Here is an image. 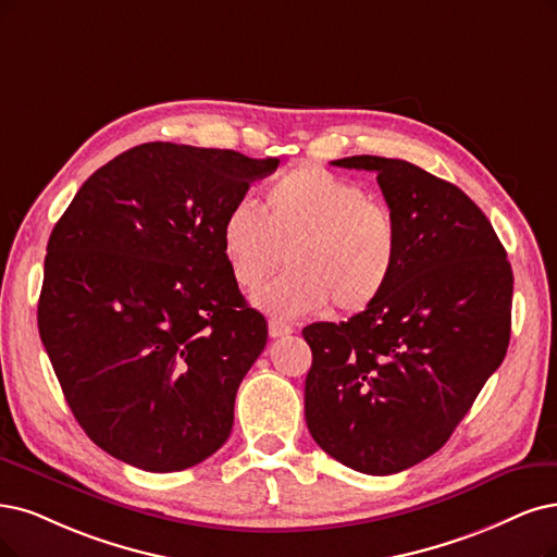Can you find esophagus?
I'll list each match as a JSON object with an SVG mask.
<instances>
[{"mask_svg": "<svg viewBox=\"0 0 557 557\" xmlns=\"http://www.w3.org/2000/svg\"><path fill=\"white\" fill-rule=\"evenodd\" d=\"M268 333H271V337H284V335H292L294 327L289 323H284L282 319H271L268 321Z\"/></svg>", "mask_w": 557, "mask_h": 557, "instance_id": "34e87169", "label": "esophagus"}]
</instances>
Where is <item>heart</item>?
Instances as JSON below:
<instances>
[{
  "instance_id": "heart-1",
  "label": "heart",
  "mask_w": 557,
  "mask_h": 557,
  "mask_svg": "<svg viewBox=\"0 0 557 557\" xmlns=\"http://www.w3.org/2000/svg\"><path fill=\"white\" fill-rule=\"evenodd\" d=\"M222 255L236 284L255 292L284 263L289 268L257 294L263 310L296 319L362 312L389 286L399 261L397 222L360 183L302 162L265 190V213L236 201L220 226Z\"/></svg>"
}]
</instances>
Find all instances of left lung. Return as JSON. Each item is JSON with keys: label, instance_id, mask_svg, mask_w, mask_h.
<instances>
[{"label": "left lung", "instance_id": "obj_1", "mask_svg": "<svg viewBox=\"0 0 557 557\" xmlns=\"http://www.w3.org/2000/svg\"><path fill=\"white\" fill-rule=\"evenodd\" d=\"M374 172L399 232L385 294L342 323H312L305 420L317 445L364 475H393L438 451L500 367L513 275L466 193L418 164L351 156Z\"/></svg>", "mask_w": 557, "mask_h": 557}]
</instances>
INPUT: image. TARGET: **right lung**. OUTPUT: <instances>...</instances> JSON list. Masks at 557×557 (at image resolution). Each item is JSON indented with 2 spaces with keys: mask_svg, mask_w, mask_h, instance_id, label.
<instances>
[{
  "mask_svg": "<svg viewBox=\"0 0 557 557\" xmlns=\"http://www.w3.org/2000/svg\"><path fill=\"white\" fill-rule=\"evenodd\" d=\"M277 158L149 141L94 172L48 240L38 333L79 426L149 472L197 466L234 426L268 323L220 226Z\"/></svg>",
  "mask_w": 557,
  "mask_h": 557,
  "instance_id": "obj_1",
  "label": "right lung"
}]
</instances>
